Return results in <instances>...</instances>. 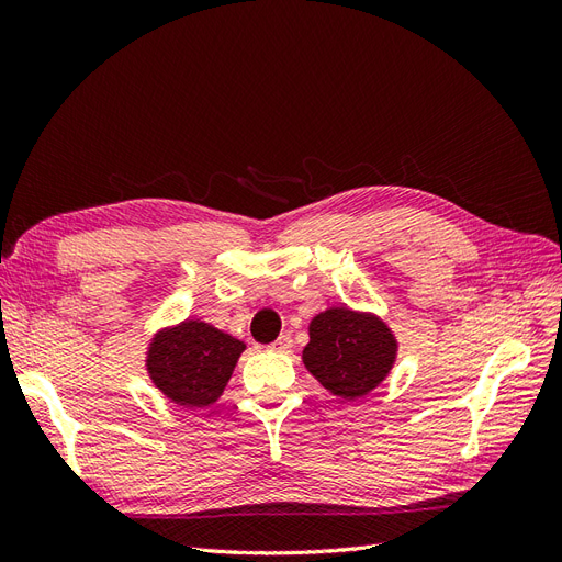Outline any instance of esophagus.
<instances>
[{"label":"esophagus","instance_id":"obj_1","mask_svg":"<svg viewBox=\"0 0 562 562\" xmlns=\"http://www.w3.org/2000/svg\"><path fill=\"white\" fill-rule=\"evenodd\" d=\"M271 349L274 351H283V353H288L293 349V337L291 335H281L274 345H271Z\"/></svg>","mask_w":562,"mask_h":562}]
</instances>
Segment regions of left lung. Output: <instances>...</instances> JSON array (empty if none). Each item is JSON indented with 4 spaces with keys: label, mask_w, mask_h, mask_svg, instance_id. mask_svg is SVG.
<instances>
[{
    "label": "left lung",
    "mask_w": 562,
    "mask_h": 562,
    "mask_svg": "<svg viewBox=\"0 0 562 562\" xmlns=\"http://www.w3.org/2000/svg\"><path fill=\"white\" fill-rule=\"evenodd\" d=\"M396 359V339L370 314L335 307L318 314L310 326V345L302 361L330 394L361 398L370 394Z\"/></svg>",
    "instance_id": "left-lung-1"
}]
</instances>
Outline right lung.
<instances>
[{
  "instance_id": "1",
  "label": "right lung",
  "mask_w": 562,
  "mask_h": 562,
  "mask_svg": "<svg viewBox=\"0 0 562 562\" xmlns=\"http://www.w3.org/2000/svg\"><path fill=\"white\" fill-rule=\"evenodd\" d=\"M244 342L209 323L184 321L155 337L147 370L166 398L184 407H206L223 394Z\"/></svg>"
}]
</instances>
